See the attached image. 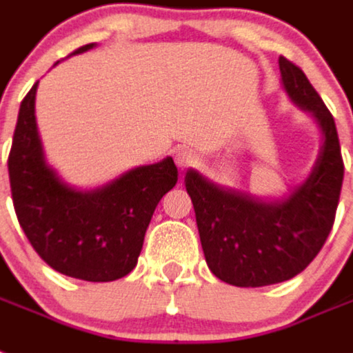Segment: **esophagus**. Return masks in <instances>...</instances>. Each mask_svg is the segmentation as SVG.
I'll use <instances>...</instances> for the list:
<instances>
[{"label": "esophagus", "mask_w": 353, "mask_h": 353, "mask_svg": "<svg viewBox=\"0 0 353 353\" xmlns=\"http://www.w3.org/2000/svg\"><path fill=\"white\" fill-rule=\"evenodd\" d=\"M174 159H176V163L179 168H186L190 165L195 163V154L186 147H179L174 151Z\"/></svg>", "instance_id": "obj_1"}]
</instances>
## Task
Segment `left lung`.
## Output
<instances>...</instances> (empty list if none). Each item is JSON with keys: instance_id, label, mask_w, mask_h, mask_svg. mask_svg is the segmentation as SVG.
I'll return each mask as SVG.
<instances>
[{"instance_id": "8db88e82", "label": "left lung", "mask_w": 353, "mask_h": 353, "mask_svg": "<svg viewBox=\"0 0 353 353\" xmlns=\"http://www.w3.org/2000/svg\"><path fill=\"white\" fill-rule=\"evenodd\" d=\"M279 69L291 103L321 133L309 176L277 199L220 186L194 168L185 176L208 266L232 286H268L300 274L323 247L341 194L345 167L334 117L302 69L284 57Z\"/></svg>"}]
</instances>
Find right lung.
<instances>
[{
    "label": "right lung",
    "mask_w": 353,
    "mask_h": 353,
    "mask_svg": "<svg viewBox=\"0 0 353 353\" xmlns=\"http://www.w3.org/2000/svg\"><path fill=\"white\" fill-rule=\"evenodd\" d=\"M96 46H83L69 57ZM37 87L39 81L21 103L8 156L17 220L53 270L90 283L117 281L137 266L152 213L177 183L176 163L167 156L97 188L69 185L46 158L35 117Z\"/></svg>",
    "instance_id": "obj_1"
}]
</instances>
